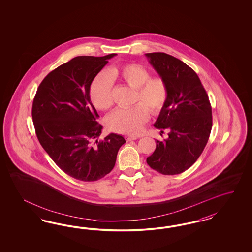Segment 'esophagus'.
Here are the masks:
<instances>
[{
	"label": "esophagus",
	"mask_w": 252,
	"mask_h": 252,
	"mask_svg": "<svg viewBox=\"0 0 252 252\" xmlns=\"http://www.w3.org/2000/svg\"><path fill=\"white\" fill-rule=\"evenodd\" d=\"M137 139V137H134V136H126V141H132V140H135Z\"/></svg>",
	"instance_id": "1"
}]
</instances>
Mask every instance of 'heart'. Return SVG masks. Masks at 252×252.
Instances as JSON below:
<instances>
[{"mask_svg": "<svg viewBox=\"0 0 252 252\" xmlns=\"http://www.w3.org/2000/svg\"><path fill=\"white\" fill-rule=\"evenodd\" d=\"M113 81H119L136 89L135 102L130 109H118L109 115L106 126L109 130L123 134H138L150 117V111L158 114L168 99V87L161 77H151L147 69L137 63H126L112 67L95 77L90 96L93 105L99 110H109L114 105Z\"/></svg>", "mask_w": 252, "mask_h": 252, "instance_id": "b5f03b06", "label": "heart"}]
</instances>
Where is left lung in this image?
Returning <instances> with one entry per match:
<instances>
[{"label": "left lung", "mask_w": 252, "mask_h": 252, "mask_svg": "<svg viewBox=\"0 0 252 252\" xmlns=\"http://www.w3.org/2000/svg\"><path fill=\"white\" fill-rule=\"evenodd\" d=\"M164 79L168 99L154 126L167 129L168 137L156 139L147 163L162 175L173 176L190 167L203 152L213 126L212 107L198 75L188 64L164 53L146 54Z\"/></svg>", "instance_id": "left-lung-1"}]
</instances>
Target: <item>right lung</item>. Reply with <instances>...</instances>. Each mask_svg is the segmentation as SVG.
Wrapping results in <instances>:
<instances>
[{
    "label": "right lung",
    "mask_w": 252,
    "mask_h": 252,
    "mask_svg": "<svg viewBox=\"0 0 252 252\" xmlns=\"http://www.w3.org/2000/svg\"><path fill=\"white\" fill-rule=\"evenodd\" d=\"M115 55L73 58L45 76L33 100L32 119L40 145L77 180L91 182L106 176L126 142L115 133L98 140L102 126L90 96L93 79Z\"/></svg>",
    "instance_id": "1"
}]
</instances>
